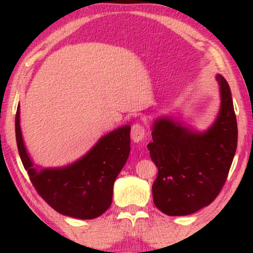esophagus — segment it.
Returning <instances> with one entry per match:
<instances>
[{
  "label": "esophagus",
  "instance_id": "34e87169",
  "mask_svg": "<svg viewBox=\"0 0 253 253\" xmlns=\"http://www.w3.org/2000/svg\"><path fill=\"white\" fill-rule=\"evenodd\" d=\"M146 136V129L140 124H135L131 127V139L133 142H140Z\"/></svg>",
  "mask_w": 253,
  "mask_h": 253
}]
</instances>
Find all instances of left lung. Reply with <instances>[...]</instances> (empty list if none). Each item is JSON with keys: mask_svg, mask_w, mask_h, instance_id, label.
Returning a JSON list of instances; mask_svg holds the SVG:
<instances>
[{"mask_svg": "<svg viewBox=\"0 0 253 253\" xmlns=\"http://www.w3.org/2000/svg\"><path fill=\"white\" fill-rule=\"evenodd\" d=\"M221 105L215 121L203 131L171 116L155 118L148 149L159 169L153 202L169 216H184L209 206L226 181L237 149V121L230 88L215 76Z\"/></svg>", "mask_w": 253, "mask_h": 253, "instance_id": "obj_1", "label": "left lung"}]
</instances>
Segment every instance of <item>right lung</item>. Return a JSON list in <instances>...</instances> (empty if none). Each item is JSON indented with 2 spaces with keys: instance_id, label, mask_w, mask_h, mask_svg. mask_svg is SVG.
<instances>
[{
  "instance_id": "obj_1",
  "label": "right lung",
  "mask_w": 253,
  "mask_h": 253,
  "mask_svg": "<svg viewBox=\"0 0 253 253\" xmlns=\"http://www.w3.org/2000/svg\"><path fill=\"white\" fill-rule=\"evenodd\" d=\"M15 118L19 157L32 185L50 207L63 215L92 219L111 207L113 186L130 152V126L102 136L75 162L61 168H42L31 160L20 128V110Z\"/></svg>"
}]
</instances>
